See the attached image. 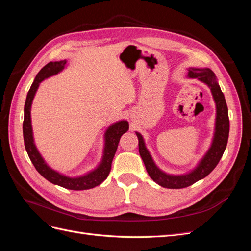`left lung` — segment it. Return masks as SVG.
I'll list each match as a JSON object with an SVG mask.
<instances>
[{"mask_svg": "<svg viewBox=\"0 0 251 251\" xmlns=\"http://www.w3.org/2000/svg\"><path fill=\"white\" fill-rule=\"evenodd\" d=\"M187 70L188 78H197L210 89L212 98H214L216 103L215 131L210 147L195 168L181 175H173L163 172L155 163L153 157L146 147V142H144L142 135L139 132H135L138 137L139 154L144 165H146L148 174L157 184L165 188H184L206 177L214 171L220 159L222 158L227 146V141H228V109H227L224 94L219 86L215 73L209 68H188Z\"/></svg>", "mask_w": 251, "mask_h": 251, "instance_id": "obj_1", "label": "left lung"}]
</instances>
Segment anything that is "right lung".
<instances>
[{"label":"right lung","instance_id":"add662e5","mask_svg":"<svg viewBox=\"0 0 251 251\" xmlns=\"http://www.w3.org/2000/svg\"><path fill=\"white\" fill-rule=\"evenodd\" d=\"M66 59L59 60V62H50L46 66L43 67L40 72L36 74L34 81L32 82L31 87H30V90L26 97L24 108V123H23V135H24L25 148L30 160H31L36 171L39 172L45 179H47L53 184L68 189L83 191V189H90L100 185L108 178L109 173L111 171L113 158L116 153V150L118 147V142L123 134L127 132L128 123L126 120H119L112 124L107 130H105L103 135L104 144L102 157L100 162L98 163L95 169L91 170L86 174L80 175V176L70 177L53 170L51 166H49L35 146L31 124V105L33 98L36 94V91L40 87V83L43 80L53 76V75H56L59 72H62L66 68Z\"/></svg>","mask_w":251,"mask_h":251}]
</instances>
